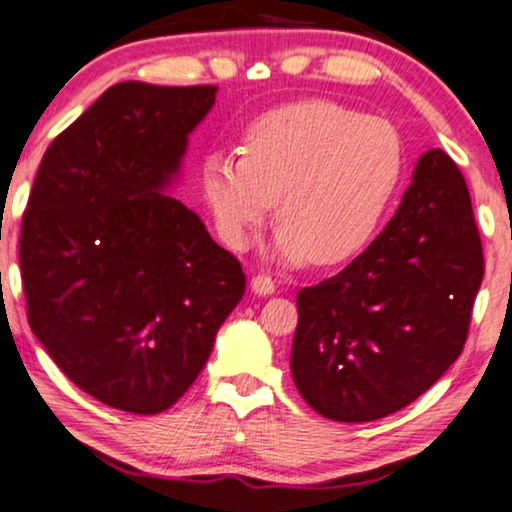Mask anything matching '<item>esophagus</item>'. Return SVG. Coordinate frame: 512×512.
<instances>
[{
	"label": "esophagus",
	"instance_id": "1",
	"mask_svg": "<svg viewBox=\"0 0 512 512\" xmlns=\"http://www.w3.org/2000/svg\"><path fill=\"white\" fill-rule=\"evenodd\" d=\"M250 287H253L255 294H273L276 292V283H273L271 276H266V273H257V276H253V280H250Z\"/></svg>",
	"mask_w": 512,
	"mask_h": 512
}]
</instances>
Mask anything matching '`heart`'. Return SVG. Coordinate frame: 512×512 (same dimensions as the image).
Segmentation results:
<instances>
[{"label": "heart", "instance_id": "obj_1", "mask_svg": "<svg viewBox=\"0 0 512 512\" xmlns=\"http://www.w3.org/2000/svg\"><path fill=\"white\" fill-rule=\"evenodd\" d=\"M403 176L394 125L329 99H304L259 115L246 150L213 153L201 190L229 248L243 250L278 197L273 250L290 264H338L378 232Z\"/></svg>", "mask_w": 512, "mask_h": 512}]
</instances>
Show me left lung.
<instances>
[{"label": "left lung", "instance_id": "obj_1", "mask_svg": "<svg viewBox=\"0 0 512 512\" xmlns=\"http://www.w3.org/2000/svg\"><path fill=\"white\" fill-rule=\"evenodd\" d=\"M482 273L469 187L445 150H429L376 241L299 290L290 369L301 397L334 422L413 403L462 355Z\"/></svg>", "mask_w": 512, "mask_h": 512}]
</instances>
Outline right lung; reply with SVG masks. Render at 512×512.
I'll list each match as a JSON object with an SVG mask.
<instances>
[{
	"mask_svg": "<svg viewBox=\"0 0 512 512\" xmlns=\"http://www.w3.org/2000/svg\"><path fill=\"white\" fill-rule=\"evenodd\" d=\"M215 85H113L50 143L20 227L27 320L71 383L155 415L190 390L246 273L162 190Z\"/></svg>",
	"mask_w": 512,
	"mask_h": 512,
	"instance_id": "obj_1",
	"label": "right lung"
}]
</instances>
